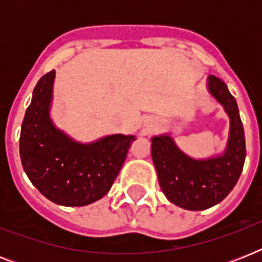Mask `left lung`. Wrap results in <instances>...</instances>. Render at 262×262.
Returning <instances> with one entry per match:
<instances>
[{
    "mask_svg": "<svg viewBox=\"0 0 262 262\" xmlns=\"http://www.w3.org/2000/svg\"><path fill=\"white\" fill-rule=\"evenodd\" d=\"M208 91L230 117V137L223 155L197 160L183 154L171 136L151 140L162 191L168 201L189 211L208 209L226 199L238 182L246 158L244 125L235 98L223 80L212 75L208 77Z\"/></svg>",
    "mask_w": 262,
    "mask_h": 262,
    "instance_id": "8db88e82",
    "label": "left lung"
}]
</instances>
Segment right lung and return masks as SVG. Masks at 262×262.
Returning a JSON list of instances; mask_svg holds the SVG:
<instances>
[{
    "label": "right lung",
    "mask_w": 262,
    "mask_h": 262,
    "mask_svg": "<svg viewBox=\"0 0 262 262\" xmlns=\"http://www.w3.org/2000/svg\"><path fill=\"white\" fill-rule=\"evenodd\" d=\"M55 71L40 77L21 123L20 158L27 177L46 199L65 207L98 201L113 186L135 136L111 135L77 143L50 118Z\"/></svg>",
    "instance_id": "obj_1"
}]
</instances>
